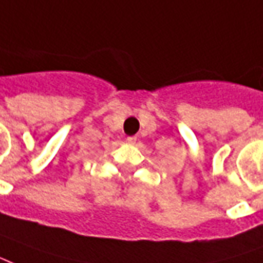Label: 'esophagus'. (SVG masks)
Here are the masks:
<instances>
[{
	"label": "esophagus",
	"instance_id": "34e87169",
	"mask_svg": "<svg viewBox=\"0 0 263 263\" xmlns=\"http://www.w3.org/2000/svg\"><path fill=\"white\" fill-rule=\"evenodd\" d=\"M126 142L128 143H135L137 142V137H128L126 138Z\"/></svg>",
	"mask_w": 263,
	"mask_h": 263
}]
</instances>
